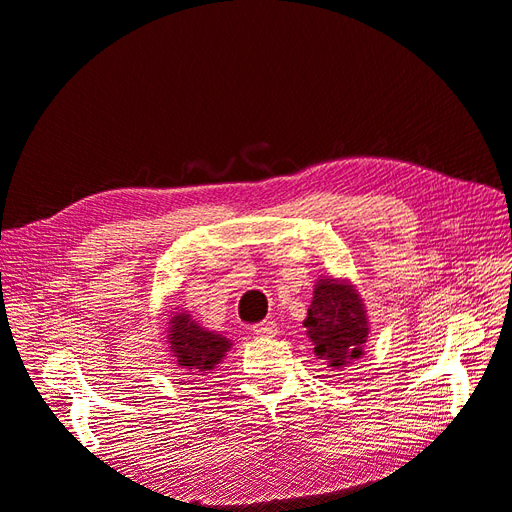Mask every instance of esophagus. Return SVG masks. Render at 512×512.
<instances>
[{"mask_svg":"<svg viewBox=\"0 0 512 512\" xmlns=\"http://www.w3.org/2000/svg\"><path fill=\"white\" fill-rule=\"evenodd\" d=\"M252 333L258 337H273L277 333V324L273 320H262L252 327Z\"/></svg>","mask_w":512,"mask_h":512,"instance_id":"1","label":"esophagus"}]
</instances>
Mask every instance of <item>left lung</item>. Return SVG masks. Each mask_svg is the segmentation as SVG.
I'll return each instance as SVG.
<instances>
[{"label":"left lung","mask_w":512,"mask_h":512,"mask_svg":"<svg viewBox=\"0 0 512 512\" xmlns=\"http://www.w3.org/2000/svg\"><path fill=\"white\" fill-rule=\"evenodd\" d=\"M314 352L327 359L331 367H344L363 354L367 337L365 307L352 286L335 280H320L314 301L303 322Z\"/></svg>","instance_id":"left-lung-1"}]
</instances>
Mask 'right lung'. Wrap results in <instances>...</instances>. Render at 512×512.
<instances>
[{
	"label": "right lung",
	"mask_w": 512,
	"mask_h": 512,
	"mask_svg": "<svg viewBox=\"0 0 512 512\" xmlns=\"http://www.w3.org/2000/svg\"><path fill=\"white\" fill-rule=\"evenodd\" d=\"M168 333L170 350L188 376L209 374V369L218 365L230 348L226 337L198 327L190 314H177L170 320Z\"/></svg>",
	"instance_id": "1"
}]
</instances>
